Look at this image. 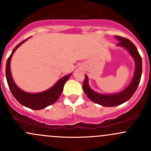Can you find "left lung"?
<instances>
[{"label":"left lung","instance_id":"obj_1","mask_svg":"<svg viewBox=\"0 0 151 151\" xmlns=\"http://www.w3.org/2000/svg\"><path fill=\"white\" fill-rule=\"evenodd\" d=\"M115 39L119 41V43L117 46H119L126 49L131 54L134 60L135 69L133 79L130 84L123 91L117 93L112 94H101L98 92L93 91L91 88L88 83V76L85 74V78L83 83V88L90 100L104 106H115L126 102L131 99L134 95L136 90L137 89L138 85L140 82L142 71V63L139 53L135 45L130 40L119 36H115Z\"/></svg>","mask_w":151,"mask_h":151}]
</instances>
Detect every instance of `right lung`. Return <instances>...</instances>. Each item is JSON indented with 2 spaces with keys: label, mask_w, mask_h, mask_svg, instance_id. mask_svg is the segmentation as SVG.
Returning a JSON list of instances; mask_svg holds the SVG:
<instances>
[{
  "label": "right lung",
  "mask_w": 151,
  "mask_h": 151,
  "mask_svg": "<svg viewBox=\"0 0 151 151\" xmlns=\"http://www.w3.org/2000/svg\"><path fill=\"white\" fill-rule=\"evenodd\" d=\"M26 40H28V39L24 40L23 42L19 43L18 45H17L12 51V54L10 55L9 58L6 61V77L7 83L9 87L11 92H12L14 97L17 100L18 102H19L21 104L26 106V107L30 108V109H42L50 106V105L54 104L58 99L59 96L63 92L65 83L68 80V79L71 77V74H67V75L60 78L52 87L46 90V91H42V92L31 93L25 92V91L20 89L17 85L15 84L13 78H12L10 69V63L14 52Z\"/></svg>",
  "instance_id": "1"
}]
</instances>
